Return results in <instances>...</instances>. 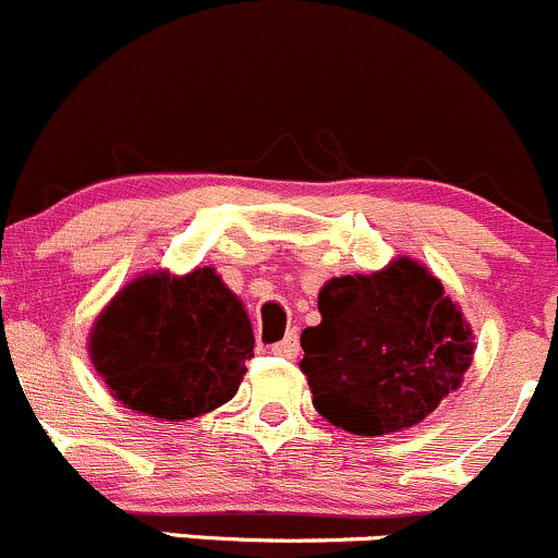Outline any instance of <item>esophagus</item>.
<instances>
[{"mask_svg":"<svg viewBox=\"0 0 558 558\" xmlns=\"http://www.w3.org/2000/svg\"><path fill=\"white\" fill-rule=\"evenodd\" d=\"M271 352L274 355H279V357H298V352H301V344H298V333L295 330H290V333L284 336V339L279 341V344H274L271 347Z\"/></svg>","mask_w":558,"mask_h":558,"instance_id":"obj_1","label":"esophagus"}]
</instances>
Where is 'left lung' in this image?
I'll list each match as a JSON object with an SVG mask.
<instances>
[{
  "mask_svg": "<svg viewBox=\"0 0 558 558\" xmlns=\"http://www.w3.org/2000/svg\"><path fill=\"white\" fill-rule=\"evenodd\" d=\"M317 306L323 319L301 333V372L314 410L357 437L417 426L472 366V325L412 257L328 279Z\"/></svg>",
  "mask_w": 558,
  "mask_h": 558,
  "instance_id": "1",
  "label": "left lung"
}]
</instances>
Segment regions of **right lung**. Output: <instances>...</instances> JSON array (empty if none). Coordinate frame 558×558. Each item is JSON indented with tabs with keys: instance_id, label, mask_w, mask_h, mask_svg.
<instances>
[{
	"instance_id": "obj_1",
	"label": "right lung",
	"mask_w": 558,
	"mask_h": 558,
	"mask_svg": "<svg viewBox=\"0 0 558 558\" xmlns=\"http://www.w3.org/2000/svg\"><path fill=\"white\" fill-rule=\"evenodd\" d=\"M255 350L244 301L214 268L141 274L89 333V357L126 410L184 423L228 404Z\"/></svg>"
}]
</instances>
